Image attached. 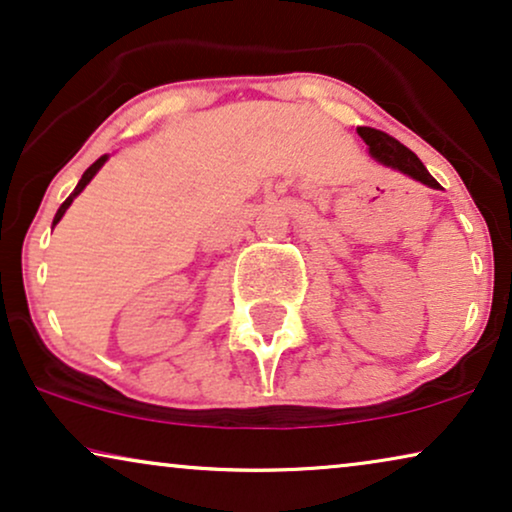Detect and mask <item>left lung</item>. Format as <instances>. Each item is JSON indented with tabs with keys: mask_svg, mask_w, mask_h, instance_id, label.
I'll return each instance as SVG.
<instances>
[{
	"mask_svg": "<svg viewBox=\"0 0 512 512\" xmlns=\"http://www.w3.org/2000/svg\"><path fill=\"white\" fill-rule=\"evenodd\" d=\"M356 132H359L363 142L370 146V156H373L375 160H380L382 165L394 167V170L408 174V177L422 181V184H426V186L438 188V181L431 177L422 160H419L415 153L408 149V146L398 142V139H394L382 130L368 128V125H359Z\"/></svg>",
	"mask_w": 512,
	"mask_h": 512,
	"instance_id": "1",
	"label": "left lung"
}]
</instances>
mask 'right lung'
I'll list each match as a JSON object with an SVG mask.
<instances>
[{
	"label": "right lung",
	"instance_id": "right-lung-1",
	"mask_svg": "<svg viewBox=\"0 0 512 512\" xmlns=\"http://www.w3.org/2000/svg\"><path fill=\"white\" fill-rule=\"evenodd\" d=\"M104 160H107V156L97 158V160H95V163H93V165H90L86 172H83V177H81V181H79V184H76V188H74V193H72V195H69V198H67V200H65V202H62V205H60V209H58V214H55V219H53V226H55V223H58V221L62 219V214H65V212H67V207H69V205H72V200L76 198V195H79V193L83 191V188H86V186H88V181L95 177V174H97V170H100V167L104 165Z\"/></svg>",
	"mask_w": 512,
	"mask_h": 512
}]
</instances>
